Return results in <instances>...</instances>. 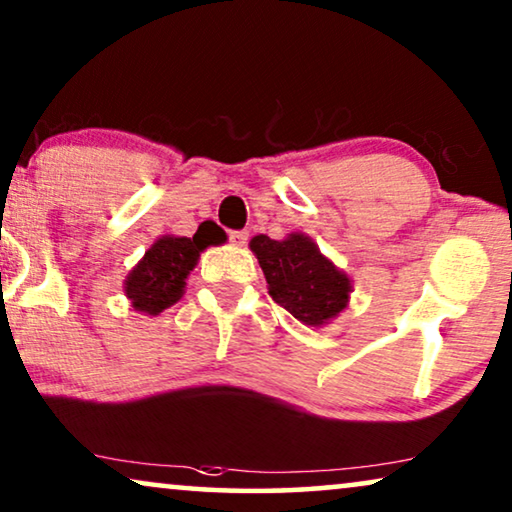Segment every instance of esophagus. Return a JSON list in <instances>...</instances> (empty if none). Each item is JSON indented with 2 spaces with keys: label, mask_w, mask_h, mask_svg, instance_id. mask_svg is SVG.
<instances>
[{
  "label": "esophagus",
  "mask_w": 512,
  "mask_h": 512,
  "mask_svg": "<svg viewBox=\"0 0 512 512\" xmlns=\"http://www.w3.org/2000/svg\"><path fill=\"white\" fill-rule=\"evenodd\" d=\"M228 237H230V242L235 244V247H244V244H247V240H249V233H247V230H230Z\"/></svg>",
  "instance_id": "1"
}]
</instances>
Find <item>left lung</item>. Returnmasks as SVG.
Returning a JSON list of instances; mask_svg holds the SVG:
<instances>
[{"instance_id": "1", "label": "left lung", "mask_w": 512, "mask_h": 512, "mask_svg": "<svg viewBox=\"0 0 512 512\" xmlns=\"http://www.w3.org/2000/svg\"><path fill=\"white\" fill-rule=\"evenodd\" d=\"M249 247L261 263L272 300L298 321L321 326L347 307L349 277L321 256L310 237L293 233L286 240H270L256 235Z\"/></svg>"}]
</instances>
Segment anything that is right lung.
I'll return each instance as SVG.
<instances>
[{"instance_id":"right-lung-1","label":"right lung","mask_w":512,"mask_h":512,"mask_svg":"<svg viewBox=\"0 0 512 512\" xmlns=\"http://www.w3.org/2000/svg\"><path fill=\"white\" fill-rule=\"evenodd\" d=\"M209 244L214 242L200 233L193 237H160L125 279V293L132 307L144 314H160L177 303L184 293L188 272Z\"/></svg>"}]
</instances>
